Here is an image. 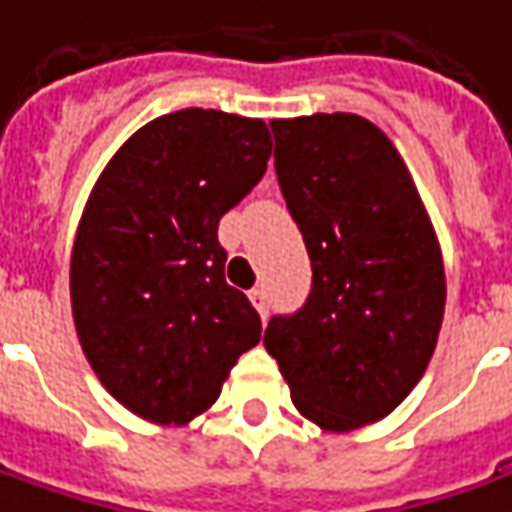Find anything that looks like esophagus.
I'll return each mask as SVG.
<instances>
[{
  "label": "esophagus",
  "mask_w": 512,
  "mask_h": 512,
  "mask_svg": "<svg viewBox=\"0 0 512 512\" xmlns=\"http://www.w3.org/2000/svg\"><path fill=\"white\" fill-rule=\"evenodd\" d=\"M249 300H252V305L257 308V314L266 319V314H269V297H266V288H260V285L252 288V291H249Z\"/></svg>",
  "instance_id": "obj_1"
}]
</instances>
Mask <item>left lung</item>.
<instances>
[{"label": "left lung", "instance_id": "obj_1", "mask_svg": "<svg viewBox=\"0 0 512 512\" xmlns=\"http://www.w3.org/2000/svg\"><path fill=\"white\" fill-rule=\"evenodd\" d=\"M285 207L311 255L297 314L263 344L325 431L387 417L429 367L446 311L440 243L389 137L358 114L271 120Z\"/></svg>", "mask_w": 512, "mask_h": 512}]
</instances>
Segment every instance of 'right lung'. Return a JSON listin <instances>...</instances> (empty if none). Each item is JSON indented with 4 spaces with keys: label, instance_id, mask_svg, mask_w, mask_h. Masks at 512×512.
Returning <instances> with one entry per match:
<instances>
[{
    "label": "right lung",
    "instance_id": "add662e5",
    "mask_svg": "<svg viewBox=\"0 0 512 512\" xmlns=\"http://www.w3.org/2000/svg\"><path fill=\"white\" fill-rule=\"evenodd\" d=\"M271 156L263 120L182 109L111 156L78 224L69 294L100 384L151 423L182 426L218 401L260 316L224 280L218 221Z\"/></svg>",
    "mask_w": 512,
    "mask_h": 512
}]
</instances>
